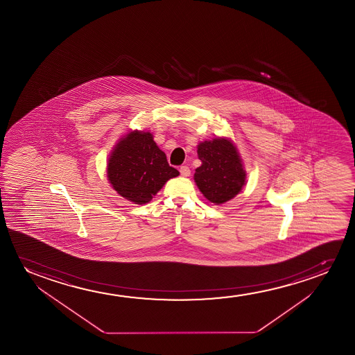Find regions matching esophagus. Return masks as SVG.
<instances>
[{
  "label": "esophagus",
  "mask_w": 355,
  "mask_h": 355,
  "mask_svg": "<svg viewBox=\"0 0 355 355\" xmlns=\"http://www.w3.org/2000/svg\"><path fill=\"white\" fill-rule=\"evenodd\" d=\"M180 175H183V177H189L190 175V168L188 166H180Z\"/></svg>",
  "instance_id": "obj_1"
}]
</instances>
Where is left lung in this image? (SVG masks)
Returning a JSON list of instances; mask_svg holds the SVG:
<instances>
[{
    "label": "left lung",
    "instance_id": "obj_1",
    "mask_svg": "<svg viewBox=\"0 0 355 355\" xmlns=\"http://www.w3.org/2000/svg\"><path fill=\"white\" fill-rule=\"evenodd\" d=\"M198 156L202 164L195 170L194 180L206 199L224 204L241 191L246 171L233 141L227 138L201 141Z\"/></svg>",
    "mask_w": 355,
    "mask_h": 355
}]
</instances>
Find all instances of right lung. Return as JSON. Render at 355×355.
Here are the masks:
<instances>
[{"mask_svg":"<svg viewBox=\"0 0 355 355\" xmlns=\"http://www.w3.org/2000/svg\"><path fill=\"white\" fill-rule=\"evenodd\" d=\"M178 175L150 132L127 133L114 146L107 160V180L112 188L137 205L149 202L167 180Z\"/></svg>","mask_w":355,"mask_h":355,"instance_id":"obj_1","label":"right lung"}]
</instances>
